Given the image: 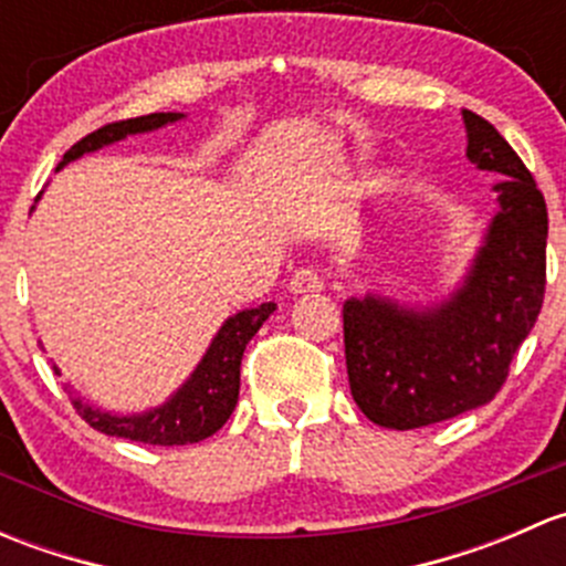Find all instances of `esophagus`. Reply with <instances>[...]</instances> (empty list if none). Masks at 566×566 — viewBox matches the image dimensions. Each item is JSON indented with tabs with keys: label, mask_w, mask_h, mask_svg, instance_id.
<instances>
[{
	"label": "esophagus",
	"mask_w": 566,
	"mask_h": 566,
	"mask_svg": "<svg viewBox=\"0 0 566 566\" xmlns=\"http://www.w3.org/2000/svg\"><path fill=\"white\" fill-rule=\"evenodd\" d=\"M323 290V276L312 268H301V271L293 273L290 279V293L295 295H306V293H319Z\"/></svg>",
	"instance_id": "esophagus-1"
}]
</instances>
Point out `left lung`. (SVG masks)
Here are the masks:
<instances>
[{"mask_svg":"<svg viewBox=\"0 0 566 566\" xmlns=\"http://www.w3.org/2000/svg\"><path fill=\"white\" fill-rule=\"evenodd\" d=\"M465 156L501 177L499 210L449 298L408 306L386 295L347 298L350 394L369 421L416 430L488 405L545 298L547 210L526 164L484 117L462 108Z\"/></svg>","mask_w":566,"mask_h":566,"instance_id":"8db88e82","label":"left lung"}]
</instances>
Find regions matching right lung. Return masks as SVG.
I'll return each mask as SVG.
<instances>
[{
    "instance_id": "obj_1",
    "label": "right lung",
    "mask_w": 566,
    "mask_h": 566,
    "mask_svg": "<svg viewBox=\"0 0 566 566\" xmlns=\"http://www.w3.org/2000/svg\"><path fill=\"white\" fill-rule=\"evenodd\" d=\"M182 117H186L182 112H156L145 114V117L123 119V123H108L104 128L84 136L82 142H76V145L62 156L56 172H60L65 164L87 156V153L101 150V147L114 145V142H123L125 136L150 134V130L172 125ZM273 310H276V304H260L227 317L224 325L219 328V334L213 336L210 347L205 350L202 361L197 364V369H193V373L188 375L186 384H182L167 402L158 405V408L119 416L112 413V410H101L95 408V405L84 402L67 384L65 391L71 394V402L73 408L78 410V416H82L93 430L104 432V436L153 443V447H186V443H199L205 441V438L213 436V432H219L221 427L227 424V419L232 416V410H235L238 391H241L243 350H247L251 336L260 331V325L271 317ZM54 373L60 375V369L54 367Z\"/></svg>"
}]
</instances>
